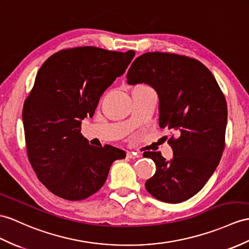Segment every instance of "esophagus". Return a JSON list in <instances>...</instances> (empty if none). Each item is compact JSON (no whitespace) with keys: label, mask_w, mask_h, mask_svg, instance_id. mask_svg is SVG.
I'll return each instance as SVG.
<instances>
[{"label":"esophagus","mask_w":249,"mask_h":249,"mask_svg":"<svg viewBox=\"0 0 249 249\" xmlns=\"http://www.w3.org/2000/svg\"><path fill=\"white\" fill-rule=\"evenodd\" d=\"M126 157H128V159H138L139 155L135 152H128L126 153Z\"/></svg>","instance_id":"obj_1"}]
</instances>
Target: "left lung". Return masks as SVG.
<instances>
[{
	"label": "left lung",
	"instance_id": "left-lung-1",
	"mask_svg": "<svg viewBox=\"0 0 249 249\" xmlns=\"http://www.w3.org/2000/svg\"><path fill=\"white\" fill-rule=\"evenodd\" d=\"M126 82H144L156 90L160 126L173 133L168 139L173 150L170 161L160 152L143 153L156 165L145 189L165 203L187 201L207 183L225 149V96L202 62L172 53L152 52L137 57ZM174 132L178 138L174 137Z\"/></svg>",
	"mask_w": 249,
	"mask_h": 249
}]
</instances>
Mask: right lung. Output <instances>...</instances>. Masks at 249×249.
<instances>
[{
	"mask_svg": "<svg viewBox=\"0 0 249 249\" xmlns=\"http://www.w3.org/2000/svg\"><path fill=\"white\" fill-rule=\"evenodd\" d=\"M134 54L95 46L66 48L38 71L24 102L23 124L30 165L54 196L68 201L90 196L106 183L113 161L125 157L113 145H90L80 128Z\"/></svg>",
	"mask_w": 249,
	"mask_h": 249,
	"instance_id": "right-lung-1",
	"label": "right lung"
}]
</instances>
